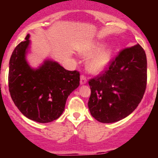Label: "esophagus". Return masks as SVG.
Here are the masks:
<instances>
[{"instance_id": "esophagus-1", "label": "esophagus", "mask_w": 158, "mask_h": 158, "mask_svg": "<svg viewBox=\"0 0 158 158\" xmlns=\"http://www.w3.org/2000/svg\"><path fill=\"white\" fill-rule=\"evenodd\" d=\"M87 82V79H86L85 76H84V75H81V81H80V84L81 85H85Z\"/></svg>"}]
</instances>
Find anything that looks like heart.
I'll use <instances>...</instances> for the list:
<instances>
[{
  "mask_svg": "<svg viewBox=\"0 0 158 158\" xmlns=\"http://www.w3.org/2000/svg\"><path fill=\"white\" fill-rule=\"evenodd\" d=\"M102 44H96L84 53V56H91L88 60L87 68L93 73H100L105 71L109 66L112 58V47H104L102 48Z\"/></svg>",
  "mask_w": 158,
  "mask_h": 158,
  "instance_id": "b5f03b06",
  "label": "heart"
}]
</instances>
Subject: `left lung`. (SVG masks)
<instances>
[{"label":"left lung","instance_id":"1","mask_svg":"<svg viewBox=\"0 0 158 158\" xmlns=\"http://www.w3.org/2000/svg\"><path fill=\"white\" fill-rule=\"evenodd\" d=\"M147 81V61L139 44L119 52L103 74L89 81V109L104 123L118 122L133 112L142 100Z\"/></svg>","mask_w":158,"mask_h":158}]
</instances>
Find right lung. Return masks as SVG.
<instances>
[{"instance_id":"add662e5","label":"right lung","mask_w":158,"mask_h":158,"mask_svg":"<svg viewBox=\"0 0 158 158\" xmlns=\"http://www.w3.org/2000/svg\"><path fill=\"white\" fill-rule=\"evenodd\" d=\"M30 35L14 49L9 61L8 88L19 111L41 123L52 122L65 110L68 96L80 85V73L64 69L57 62L45 60L37 69L27 63Z\"/></svg>"}]
</instances>
